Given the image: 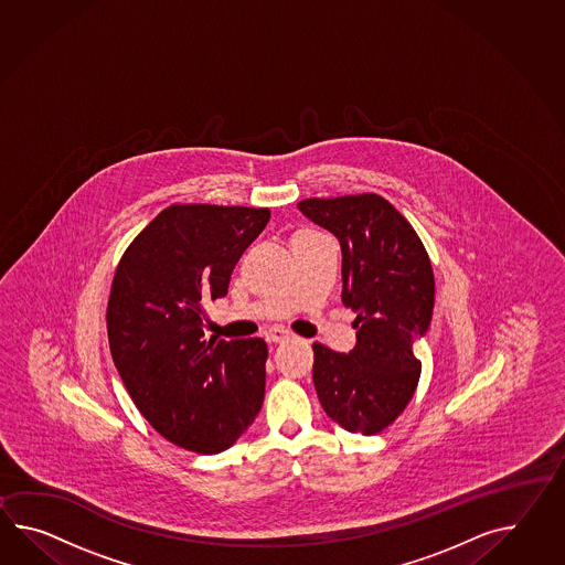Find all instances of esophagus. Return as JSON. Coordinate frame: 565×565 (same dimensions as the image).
<instances>
[{
  "label": "esophagus",
  "instance_id": "1",
  "mask_svg": "<svg viewBox=\"0 0 565 565\" xmlns=\"http://www.w3.org/2000/svg\"><path fill=\"white\" fill-rule=\"evenodd\" d=\"M265 337H267V341L269 343H281V341H286L289 337V332L286 329H279V327H274V329H269V331L265 332Z\"/></svg>",
  "mask_w": 565,
  "mask_h": 565
}]
</instances>
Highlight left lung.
I'll return each instance as SVG.
<instances>
[{
	"instance_id": "1",
	"label": "left lung",
	"mask_w": 565,
	"mask_h": 565,
	"mask_svg": "<svg viewBox=\"0 0 565 565\" xmlns=\"http://www.w3.org/2000/svg\"><path fill=\"white\" fill-rule=\"evenodd\" d=\"M337 236L343 255V303L358 318V343L337 353L315 343L312 380L322 411L349 433L375 435L396 420L420 377L414 344L435 308V276L411 222L375 193L298 204Z\"/></svg>"
}]
</instances>
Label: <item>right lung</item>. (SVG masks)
<instances>
[{
  "instance_id": "obj_1",
  "label": "right lung",
  "mask_w": 565,
  "mask_h": 565,
  "mask_svg": "<svg viewBox=\"0 0 565 565\" xmlns=\"http://www.w3.org/2000/svg\"><path fill=\"white\" fill-rule=\"evenodd\" d=\"M269 216L267 207H167L114 276V365L151 427L195 454L233 447L262 411L267 344L206 341L204 306L228 294L234 265Z\"/></svg>"
}]
</instances>
